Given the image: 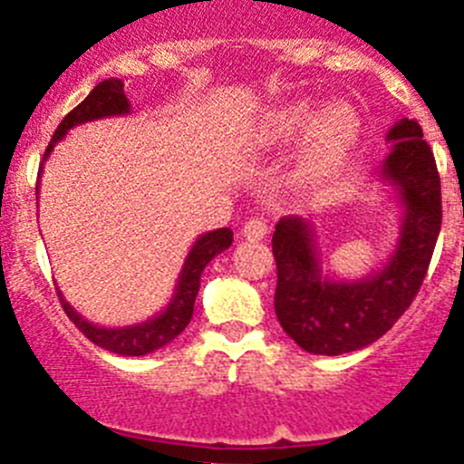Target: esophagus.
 <instances>
[{"instance_id":"obj_1","label":"esophagus","mask_w":464,"mask_h":464,"mask_svg":"<svg viewBox=\"0 0 464 464\" xmlns=\"http://www.w3.org/2000/svg\"><path fill=\"white\" fill-rule=\"evenodd\" d=\"M267 231H270V227H267L266 219L261 218L249 219V222H245V227H242V236H245L246 240H263V237L267 236Z\"/></svg>"}]
</instances>
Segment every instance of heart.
Wrapping results in <instances>:
<instances>
[{
    "instance_id": "obj_1",
    "label": "heart",
    "mask_w": 464,
    "mask_h": 464,
    "mask_svg": "<svg viewBox=\"0 0 464 464\" xmlns=\"http://www.w3.org/2000/svg\"><path fill=\"white\" fill-rule=\"evenodd\" d=\"M304 134L295 180L315 188L332 179L354 153L363 134L362 114L348 102H334L323 110L318 102L302 98L263 111L249 130V140L256 149L275 150L302 140Z\"/></svg>"
}]
</instances>
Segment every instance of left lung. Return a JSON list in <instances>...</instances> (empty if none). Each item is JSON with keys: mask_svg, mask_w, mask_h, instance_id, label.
<instances>
[{"mask_svg": "<svg viewBox=\"0 0 464 464\" xmlns=\"http://www.w3.org/2000/svg\"><path fill=\"white\" fill-rule=\"evenodd\" d=\"M378 176L396 189L402 206L398 245L380 270L362 279L323 275L314 227L279 219L272 236L276 261L275 311L281 327L311 354L353 353L387 334L423 284L441 228V188L435 155L417 121L401 119Z\"/></svg>", "mask_w": 464, "mask_h": 464, "instance_id": "1", "label": "left lung"}]
</instances>
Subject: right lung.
<instances>
[{
	"instance_id": "1",
	"label": "right lung",
	"mask_w": 464,
	"mask_h": 464,
	"mask_svg": "<svg viewBox=\"0 0 464 464\" xmlns=\"http://www.w3.org/2000/svg\"><path fill=\"white\" fill-rule=\"evenodd\" d=\"M123 114H130V101L125 98L123 82L111 77V80L95 84L84 101H82L71 114L63 116V121L59 123V128H56V132L52 134L50 146L45 149L41 169H38L36 198L38 189H41L43 164L50 158L52 149L66 137L68 130L75 128V125L89 123V121ZM231 242V228H218V231L203 233L201 237H197V242L192 245V249H189L188 258H185L183 263V270H180L179 275V284H176L171 302L167 304V309L160 311L158 315H153V318L146 320V323L128 324V327H101V324H93L89 323V320L82 318V315L63 300L62 291H59V300H62L63 311H66L68 318L75 323L77 330H80L91 343L98 345V348L123 354V357H141V354L155 353V350L171 343V341L188 327V323L192 320L194 314V300H197L198 285H201V272L206 270V266L212 258L218 256V254H222L224 249H228Z\"/></svg>"
}]
</instances>
